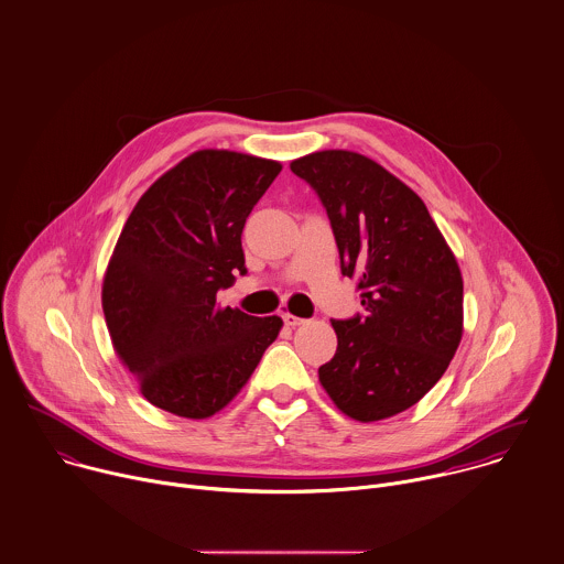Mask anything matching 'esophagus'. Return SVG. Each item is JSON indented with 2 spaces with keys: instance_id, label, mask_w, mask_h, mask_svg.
<instances>
[{
  "instance_id": "1",
  "label": "esophagus",
  "mask_w": 564,
  "mask_h": 564,
  "mask_svg": "<svg viewBox=\"0 0 564 564\" xmlns=\"http://www.w3.org/2000/svg\"><path fill=\"white\" fill-rule=\"evenodd\" d=\"M283 321H285L288 327H301V325H305V321L299 318V316H294V314H283Z\"/></svg>"
}]
</instances>
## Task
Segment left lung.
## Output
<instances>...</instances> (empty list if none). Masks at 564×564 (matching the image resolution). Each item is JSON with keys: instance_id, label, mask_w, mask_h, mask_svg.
I'll return each instance as SVG.
<instances>
[{"instance_id": "obj_1", "label": "left lung", "mask_w": 564, "mask_h": 564, "mask_svg": "<svg viewBox=\"0 0 564 564\" xmlns=\"http://www.w3.org/2000/svg\"><path fill=\"white\" fill-rule=\"evenodd\" d=\"M327 208L365 316L334 321L336 356L318 380L336 409L369 424L417 404L464 336V276L422 197L376 160L325 149L292 160Z\"/></svg>"}]
</instances>
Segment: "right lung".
<instances>
[{"label": "right lung", "instance_id": "add662e5", "mask_svg": "<svg viewBox=\"0 0 564 564\" xmlns=\"http://www.w3.org/2000/svg\"><path fill=\"white\" fill-rule=\"evenodd\" d=\"M281 162L199 149L138 199L102 276L116 356L158 409L206 420L228 406L276 340L279 316L221 307L246 274L241 230Z\"/></svg>", "mask_w": 564, "mask_h": 564}]
</instances>
